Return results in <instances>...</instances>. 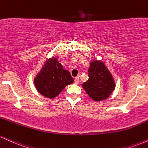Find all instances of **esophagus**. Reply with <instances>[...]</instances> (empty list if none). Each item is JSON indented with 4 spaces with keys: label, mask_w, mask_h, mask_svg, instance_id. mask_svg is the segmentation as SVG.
I'll return each instance as SVG.
<instances>
[{
    "label": "esophagus",
    "mask_w": 148,
    "mask_h": 148,
    "mask_svg": "<svg viewBox=\"0 0 148 148\" xmlns=\"http://www.w3.org/2000/svg\"><path fill=\"white\" fill-rule=\"evenodd\" d=\"M74 83L75 84H77L79 83V77H77L75 78V79H74Z\"/></svg>",
    "instance_id": "esophagus-1"
}]
</instances>
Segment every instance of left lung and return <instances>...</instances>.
Returning a JSON list of instances; mask_svg holds the SVG:
<instances>
[{"label": "left lung", "mask_w": 148, "mask_h": 148, "mask_svg": "<svg viewBox=\"0 0 148 148\" xmlns=\"http://www.w3.org/2000/svg\"><path fill=\"white\" fill-rule=\"evenodd\" d=\"M88 79L82 84L87 94L95 101L107 99L114 90L115 84L104 64L96 61L90 63Z\"/></svg>", "instance_id": "8db88e82"}]
</instances>
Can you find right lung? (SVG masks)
Here are the masks:
<instances>
[{
  "instance_id": "obj_1",
  "label": "right lung",
  "mask_w": 148,
  "mask_h": 148,
  "mask_svg": "<svg viewBox=\"0 0 148 148\" xmlns=\"http://www.w3.org/2000/svg\"><path fill=\"white\" fill-rule=\"evenodd\" d=\"M73 82L69 71L64 69L56 58L47 61L34 79L38 92L50 99L56 97L66 86Z\"/></svg>"
}]
</instances>
